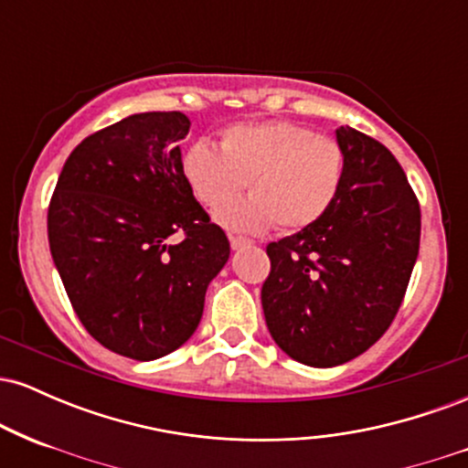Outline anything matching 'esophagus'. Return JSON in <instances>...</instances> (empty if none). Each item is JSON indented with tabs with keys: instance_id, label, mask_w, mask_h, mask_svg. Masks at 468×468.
Returning a JSON list of instances; mask_svg holds the SVG:
<instances>
[{
	"instance_id": "esophagus-1",
	"label": "esophagus",
	"mask_w": 468,
	"mask_h": 468,
	"mask_svg": "<svg viewBox=\"0 0 468 468\" xmlns=\"http://www.w3.org/2000/svg\"><path fill=\"white\" fill-rule=\"evenodd\" d=\"M229 241H230V246H233L235 250L244 249V246H250L252 244L249 238H241V235H229Z\"/></svg>"
}]
</instances>
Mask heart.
<instances>
[{
  "label": "heart",
  "mask_w": 468,
  "mask_h": 468,
  "mask_svg": "<svg viewBox=\"0 0 468 468\" xmlns=\"http://www.w3.org/2000/svg\"><path fill=\"white\" fill-rule=\"evenodd\" d=\"M182 174L197 202L216 208L246 184L251 197L218 208L235 230L282 233L313 227L336 200L346 176V149L332 136L290 121L238 122L222 132L219 149L196 141L182 155Z\"/></svg>",
  "instance_id": "b5f03b06"
}]
</instances>
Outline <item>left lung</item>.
<instances>
[{
	"mask_svg": "<svg viewBox=\"0 0 468 468\" xmlns=\"http://www.w3.org/2000/svg\"><path fill=\"white\" fill-rule=\"evenodd\" d=\"M336 141L346 149L336 200L313 227L266 246V325L310 367L352 361L388 332L420 249V204L399 160L347 125Z\"/></svg>",
	"mask_w": 468,
	"mask_h": 468,
	"instance_id": "8db88e82",
	"label": "left lung"
}]
</instances>
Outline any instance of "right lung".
<instances>
[{"mask_svg": "<svg viewBox=\"0 0 468 468\" xmlns=\"http://www.w3.org/2000/svg\"><path fill=\"white\" fill-rule=\"evenodd\" d=\"M189 127L182 112H144L92 133L69 154L48 207L52 260L79 321L133 361L189 341L230 255L182 174Z\"/></svg>", "mask_w": 468, "mask_h": 468, "instance_id": "obj_1", "label": "right lung"}]
</instances>
